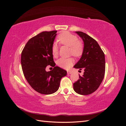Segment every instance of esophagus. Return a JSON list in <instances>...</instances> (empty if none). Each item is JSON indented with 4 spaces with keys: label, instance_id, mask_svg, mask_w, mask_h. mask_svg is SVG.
Returning <instances> with one entry per match:
<instances>
[{
    "label": "esophagus",
    "instance_id": "1",
    "mask_svg": "<svg viewBox=\"0 0 126 126\" xmlns=\"http://www.w3.org/2000/svg\"><path fill=\"white\" fill-rule=\"evenodd\" d=\"M72 73V72H71V71H67V74L68 75H70V74H71Z\"/></svg>",
    "mask_w": 126,
    "mask_h": 126
}]
</instances>
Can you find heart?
<instances>
[{"label":"heart","mask_w":126,"mask_h":126,"mask_svg":"<svg viewBox=\"0 0 126 126\" xmlns=\"http://www.w3.org/2000/svg\"><path fill=\"white\" fill-rule=\"evenodd\" d=\"M78 37L69 32H63L58 36L59 43L67 46L70 48V54L76 57L81 56L83 51V44L81 41L78 40ZM52 54L55 58L58 56V47L56 44L52 45L51 48ZM75 60L72 58H60L57 61V64L59 67L68 69L74 63Z\"/></svg>","instance_id":"obj_1"}]
</instances>
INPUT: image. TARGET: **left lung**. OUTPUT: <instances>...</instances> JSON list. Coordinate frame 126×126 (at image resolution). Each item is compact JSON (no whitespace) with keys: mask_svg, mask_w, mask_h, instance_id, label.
Listing matches in <instances>:
<instances>
[{"mask_svg":"<svg viewBox=\"0 0 126 126\" xmlns=\"http://www.w3.org/2000/svg\"><path fill=\"white\" fill-rule=\"evenodd\" d=\"M84 43L81 58L74 66L84 70L83 75L74 83V89L77 94L88 95L94 92L104 79L105 73L104 52L96 40L81 32H76Z\"/></svg>","mask_w":126,"mask_h":126,"instance_id":"8db88e82","label":"left lung"}]
</instances>
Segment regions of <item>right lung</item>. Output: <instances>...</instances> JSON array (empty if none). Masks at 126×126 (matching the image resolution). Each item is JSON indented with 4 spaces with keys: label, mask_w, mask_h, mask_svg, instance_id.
<instances>
[{
    "label": "right lung",
    "mask_w": 126,
    "mask_h": 126,
    "mask_svg": "<svg viewBox=\"0 0 126 126\" xmlns=\"http://www.w3.org/2000/svg\"><path fill=\"white\" fill-rule=\"evenodd\" d=\"M56 30L43 32L30 38L21 52V64L27 81L32 88L41 94H49L58 90L60 80L67 71L55 66L51 52ZM54 67L47 72V65Z\"/></svg>",
    "instance_id": "right-lung-1"
}]
</instances>
